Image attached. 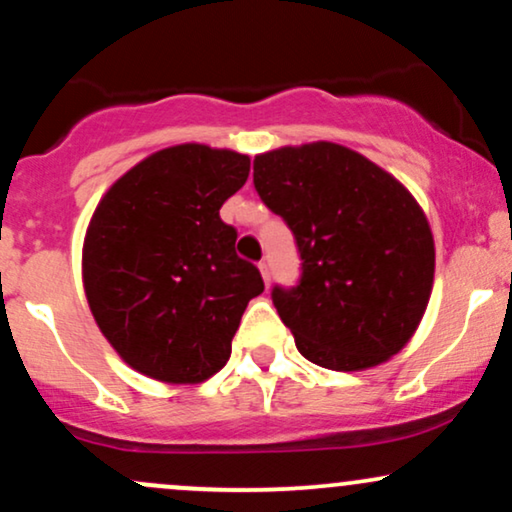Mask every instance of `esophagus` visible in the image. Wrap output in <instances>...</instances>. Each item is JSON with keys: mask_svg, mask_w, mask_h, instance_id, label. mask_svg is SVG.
Wrapping results in <instances>:
<instances>
[{"mask_svg": "<svg viewBox=\"0 0 512 512\" xmlns=\"http://www.w3.org/2000/svg\"><path fill=\"white\" fill-rule=\"evenodd\" d=\"M257 267H260V274H262L264 284L269 286V281H272V276H269V264L267 262H260V264H257Z\"/></svg>", "mask_w": 512, "mask_h": 512, "instance_id": "esophagus-1", "label": "esophagus"}]
</instances>
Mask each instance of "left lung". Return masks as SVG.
<instances>
[{
    "label": "left lung",
    "mask_w": 512,
    "mask_h": 512,
    "mask_svg": "<svg viewBox=\"0 0 512 512\" xmlns=\"http://www.w3.org/2000/svg\"><path fill=\"white\" fill-rule=\"evenodd\" d=\"M257 195L289 223L303 260L296 289L272 291L298 351L330 370H366L419 330L436 245L414 195L349 146L310 142L255 156Z\"/></svg>",
    "instance_id": "8db88e82"
}]
</instances>
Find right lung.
<instances>
[{
	"label": "right lung",
	"mask_w": 512,
	"mask_h": 512,
	"mask_svg": "<svg viewBox=\"0 0 512 512\" xmlns=\"http://www.w3.org/2000/svg\"><path fill=\"white\" fill-rule=\"evenodd\" d=\"M250 156L178 144L117 178L88 221L81 279L98 330L137 373L197 385L219 373L260 269L236 255L219 209L245 185Z\"/></svg>",
	"instance_id": "right-lung-1"
}]
</instances>
